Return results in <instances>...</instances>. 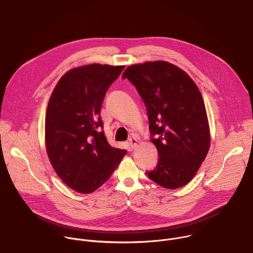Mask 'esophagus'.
I'll list each match as a JSON object with an SVG mask.
<instances>
[{"mask_svg":"<svg viewBox=\"0 0 253 253\" xmlns=\"http://www.w3.org/2000/svg\"><path fill=\"white\" fill-rule=\"evenodd\" d=\"M137 144H138V140L135 137H131L129 139V145H130L131 149H135L137 147Z\"/></svg>","mask_w":253,"mask_h":253,"instance_id":"esophagus-1","label":"esophagus"}]
</instances>
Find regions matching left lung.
I'll list each match as a JSON object with an SVG mask.
<instances>
[{
    "mask_svg": "<svg viewBox=\"0 0 253 253\" xmlns=\"http://www.w3.org/2000/svg\"><path fill=\"white\" fill-rule=\"evenodd\" d=\"M142 97L151 142L158 151L156 168L146 172L158 185L176 189L198 171L210 146V131L202 95L187 73L165 62L129 66L122 76Z\"/></svg>",
    "mask_w": 253,
    "mask_h": 253,
    "instance_id": "8db88e82",
    "label": "left lung"
}]
</instances>
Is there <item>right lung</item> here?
<instances>
[{"label": "right lung", "instance_id": "right-lung-1", "mask_svg": "<svg viewBox=\"0 0 253 253\" xmlns=\"http://www.w3.org/2000/svg\"><path fill=\"white\" fill-rule=\"evenodd\" d=\"M123 69L101 64L74 68L61 77L50 97L45 119L48 157L62 181L79 193L103 185L126 154L100 131L105 94Z\"/></svg>", "mask_w": 253, "mask_h": 253}]
</instances>
